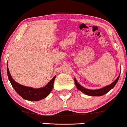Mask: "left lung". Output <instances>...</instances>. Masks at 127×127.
I'll return each mask as SVG.
<instances>
[{
  "label": "left lung",
  "mask_w": 127,
  "mask_h": 127,
  "mask_svg": "<svg viewBox=\"0 0 127 127\" xmlns=\"http://www.w3.org/2000/svg\"><path fill=\"white\" fill-rule=\"evenodd\" d=\"M120 75V73L119 76H118L117 79H116L112 84L98 90H89L87 89V88L83 87V86H81V85L77 82V81L76 80L75 78H74V83H75L76 88H77L79 90H80V91L82 92V93H84V94L91 96H100L106 94L108 93L109 91H110V90L115 86L116 83H117L118 80H119Z\"/></svg>",
  "instance_id": "8db88e82"
}]
</instances>
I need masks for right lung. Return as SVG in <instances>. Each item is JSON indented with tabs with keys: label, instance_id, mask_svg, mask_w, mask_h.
Returning <instances> with one entry per match:
<instances>
[{
	"label": "right lung",
	"instance_id": "1",
	"mask_svg": "<svg viewBox=\"0 0 127 127\" xmlns=\"http://www.w3.org/2000/svg\"><path fill=\"white\" fill-rule=\"evenodd\" d=\"M7 66V72L8 78L12 87L17 94L20 95L24 99L29 100V101H38V100L46 98L51 93L53 88L54 82L56 76H55L44 87L34 88L30 87L22 86L14 80L10 74L8 65Z\"/></svg>",
	"mask_w": 127,
	"mask_h": 127
}]
</instances>
